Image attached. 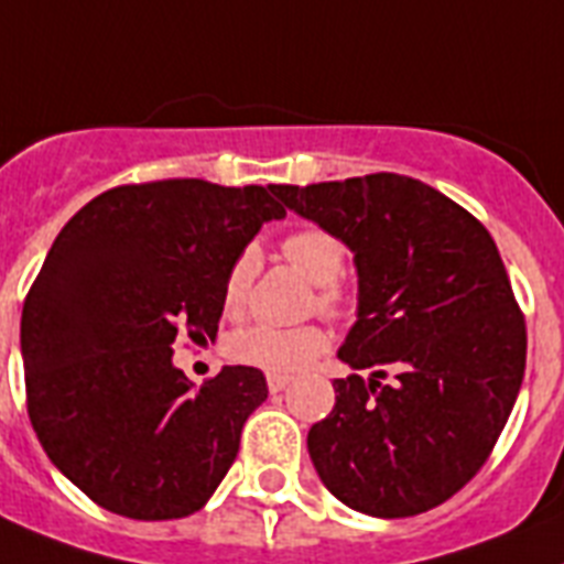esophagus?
<instances>
[{"instance_id": "34e87169", "label": "esophagus", "mask_w": 564, "mask_h": 564, "mask_svg": "<svg viewBox=\"0 0 564 564\" xmlns=\"http://www.w3.org/2000/svg\"><path fill=\"white\" fill-rule=\"evenodd\" d=\"M290 381H292L290 376H267L269 392H283L286 387H290Z\"/></svg>"}]
</instances>
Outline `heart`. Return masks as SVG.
Returning a JSON list of instances; mask_svg holds the SVG:
<instances>
[{"label":"heart","mask_w":564,"mask_h":564,"mask_svg":"<svg viewBox=\"0 0 564 564\" xmlns=\"http://www.w3.org/2000/svg\"><path fill=\"white\" fill-rule=\"evenodd\" d=\"M281 252L295 272H301L310 283L318 286L315 304L329 315H340L349 306L347 286H340L338 274L344 272V246L335 235L306 226V229L292 231L281 243ZM254 272V252L246 249L229 267L224 281V310L229 315H238L246 304V292ZM326 349V335L318 326H295V329H281V326L254 324L238 329L229 338V355L238 364L263 370L269 376H292L310 367L315 358Z\"/></svg>","instance_id":"1"}]
</instances>
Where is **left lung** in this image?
Here are the masks:
<instances>
[{
    "instance_id": "1",
    "label": "left lung",
    "mask_w": 564,
    "mask_h": 564,
    "mask_svg": "<svg viewBox=\"0 0 564 564\" xmlns=\"http://www.w3.org/2000/svg\"><path fill=\"white\" fill-rule=\"evenodd\" d=\"M278 200L352 252L358 312L335 406L306 447L326 490L358 513L404 519L458 494L508 424L528 335L485 226L404 174L274 186ZM397 370L381 386L383 367Z\"/></svg>"
}]
</instances>
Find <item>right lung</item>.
<instances>
[{
  "mask_svg": "<svg viewBox=\"0 0 564 564\" xmlns=\"http://www.w3.org/2000/svg\"><path fill=\"white\" fill-rule=\"evenodd\" d=\"M283 215L274 186L158 180L102 192L56 235L22 306L28 415L99 508L180 519L224 481L267 378L224 367L194 387L172 347L215 340L229 267Z\"/></svg>",
  "mask_w": 564,
  "mask_h": 564,
  "instance_id": "right-lung-1",
  "label": "right lung"
}]
</instances>
